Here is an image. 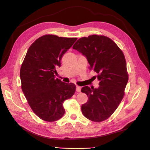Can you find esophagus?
I'll list each match as a JSON object with an SVG mask.
<instances>
[{"instance_id": "esophagus-1", "label": "esophagus", "mask_w": 150, "mask_h": 150, "mask_svg": "<svg viewBox=\"0 0 150 150\" xmlns=\"http://www.w3.org/2000/svg\"><path fill=\"white\" fill-rule=\"evenodd\" d=\"M81 88L80 87V86H76V91L77 92L80 93L81 92Z\"/></svg>"}]
</instances>
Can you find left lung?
<instances>
[{
    "label": "left lung",
    "instance_id": "obj_1",
    "mask_svg": "<svg viewBox=\"0 0 150 150\" xmlns=\"http://www.w3.org/2000/svg\"><path fill=\"white\" fill-rule=\"evenodd\" d=\"M72 49L87 58L90 70L98 73L99 88L84 86L81 92L88 100L81 106L89 120H107L118 107L128 81L125 57L116 44L106 36L92 35L79 39Z\"/></svg>",
    "mask_w": 150,
    "mask_h": 150
}]
</instances>
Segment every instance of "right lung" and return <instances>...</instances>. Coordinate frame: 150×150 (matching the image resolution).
<instances>
[{"instance_id":"add662e5","label":"right lung","mask_w":150,"mask_h":150,"mask_svg":"<svg viewBox=\"0 0 150 150\" xmlns=\"http://www.w3.org/2000/svg\"><path fill=\"white\" fill-rule=\"evenodd\" d=\"M77 38L44 35L31 44L20 70L21 88L30 107L41 120L53 122L64 115L63 103L75 93L73 83L56 78L63 55Z\"/></svg>"}]
</instances>
